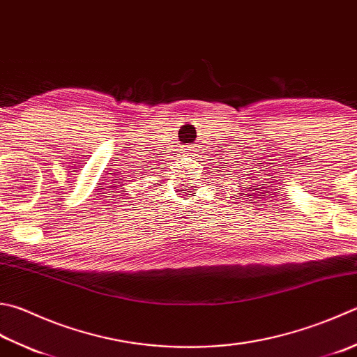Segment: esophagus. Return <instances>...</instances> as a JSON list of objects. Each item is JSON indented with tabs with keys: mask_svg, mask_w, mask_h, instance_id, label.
<instances>
[{
	"mask_svg": "<svg viewBox=\"0 0 357 357\" xmlns=\"http://www.w3.org/2000/svg\"><path fill=\"white\" fill-rule=\"evenodd\" d=\"M194 151H196V147L191 146V144L183 146V153H185V155H192Z\"/></svg>",
	"mask_w": 357,
	"mask_h": 357,
	"instance_id": "esophagus-1",
	"label": "esophagus"
}]
</instances>
